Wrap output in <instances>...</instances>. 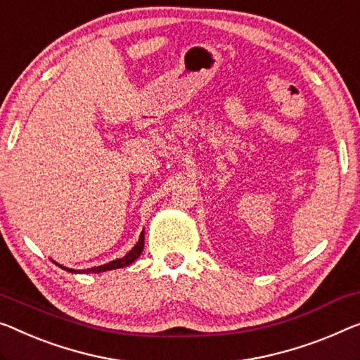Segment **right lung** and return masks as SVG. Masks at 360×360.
<instances>
[{"label":"right lung","instance_id":"right-lung-1","mask_svg":"<svg viewBox=\"0 0 360 360\" xmlns=\"http://www.w3.org/2000/svg\"><path fill=\"white\" fill-rule=\"evenodd\" d=\"M143 231L141 233V238H139V240H137V244L134 245V248L127 252V254L122 257V259H116V260H112V262H110V264H105V265H100V266H94V268H87V270H72V268H66V266H63V265H60V264H55L58 265V266H61L63 270H66V271H71V273H103V271H108V270H116V268H124V266H127V265H131L132 262H136L139 257H141V254H142V250H143Z\"/></svg>","mask_w":360,"mask_h":360}]
</instances>
